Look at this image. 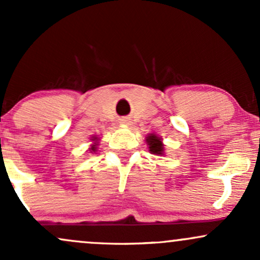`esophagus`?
<instances>
[{
	"instance_id": "34e87169",
	"label": "esophagus",
	"mask_w": 260,
	"mask_h": 260,
	"mask_svg": "<svg viewBox=\"0 0 260 260\" xmlns=\"http://www.w3.org/2000/svg\"><path fill=\"white\" fill-rule=\"evenodd\" d=\"M120 123H122V124H131V121L128 120V118H122V120L120 121Z\"/></svg>"
}]
</instances>
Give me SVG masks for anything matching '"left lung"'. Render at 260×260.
Returning a JSON list of instances; mask_svg holds the SVG:
<instances>
[{"mask_svg":"<svg viewBox=\"0 0 260 260\" xmlns=\"http://www.w3.org/2000/svg\"><path fill=\"white\" fill-rule=\"evenodd\" d=\"M145 140H147V144L149 145V151H150L151 154L164 155V153H165V151H164L165 149H164V144L162 142H161V138L157 137L156 134H148L147 139Z\"/></svg>","mask_w":260,"mask_h":260,"instance_id":"obj_1","label":"left lung"}]
</instances>
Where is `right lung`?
Segmentation results:
<instances>
[{
    "instance_id": "add662e5",
    "label": "right lung",
    "mask_w": 260,
    "mask_h": 260,
    "mask_svg": "<svg viewBox=\"0 0 260 260\" xmlns=\"http://www.w3.org/2000/svg\"><path fill=\"white\" fill-rule=\"evenodd\" d=\"M92 142H94V144H92L91 145V148L90 149H89V150H91V153H92V151H95V150H96V145H98V140H99V139H98V137H92Z\"/></svg>"
}]
</instances>
